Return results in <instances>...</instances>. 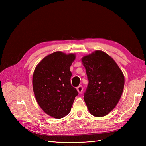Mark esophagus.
Wrapping results in <instances>:
<instances>
[{"mask_svg": "<svg viewBox=\"0 0 146 146\" xmlns=\"http://www.w3.org/2000/svg\"><path fill=\"white\" fill-rule=\"evenodd\" d=\"M77 91L78 92V93H82V91H83V86L82 85H80L78 86L77 88Z\"/></svg>", "mask_w": 146, "mask_h": 146, "instance_id": "esophagus-1", "label": "esophagus"}]
</instances>
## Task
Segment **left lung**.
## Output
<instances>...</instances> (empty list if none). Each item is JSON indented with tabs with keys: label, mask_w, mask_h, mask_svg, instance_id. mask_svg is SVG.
I'll list each match as a JSON object with an SVG mask.
<instances>
[{
	"label": "left lung",
	"mask_w": 146,
	"mask_h": 146,
	"mask_svg": "<svg viewBox=\"0 0 146 146\" xmlns=\"http://www.w3.org/2000/svg\"><path fill=\"white\" fill-rule=\"evenodd\" d=\"M88 85L84 94L88 111L92 116L103 117L115 108L124 86V76L111 56L96 50L82 58Z\"/></svg>",
	"instance_id": "8db88e82"
}]
</instances>
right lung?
<instances>
[{
    "mask_svg": "<svg viewBox=\"0 0 146 146\" xmlns=\"http://www.w3.org/2000/svg\"><path fill=\"white\" fill-rule=\"evenodd\" d=\"M75 59L74 54L55 52L44 57L35 69L32 85L35 98L51 117L61 119L68 115L78 94L70 84V67Z\"/></svg>",
    "mask_w": 146,
    "mask_h": 146,
    "instance_id": "1",
    "label": "right lung"
}]
</instances>
